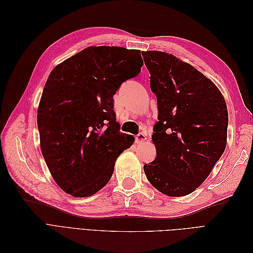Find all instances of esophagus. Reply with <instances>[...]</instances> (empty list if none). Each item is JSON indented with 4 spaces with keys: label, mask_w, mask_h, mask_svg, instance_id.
I'll return each instance as SVG.
<instances>
[{
    "label": "esophagus",
    "mask_w": 253,
    "mask_h": 253,
    "mask_svg": "<svg viewBox=\"0 0 253 253\" xmlns=\"http://www.w3.org/2000/svg\"><path fill=\"white\" fill-rule=\"evenodd\" d=\"M145 139H147V134L143 133V132H140V133H138V134H137V135L135 136V141H136L137 143H141V142H143Z\"/></svg>",
    "instance_id": "esophagus-1"
}]
</instances>
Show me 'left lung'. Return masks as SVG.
I'll list each match as a JSON object with an SVG mask.
<instances>
[{
	"label": "left lung",
	"instance_id": "8db88e82",
	"mask_svg": "<svg viewBox=\"0 0 253 253\" xmlns=\"http://www.w3.org/2000/svg\"><path fill=\"white\" fill-rule=\"evenodd\" d=\"M142 57L158 110L152 135L157 155L143 170L162 193L185 196L223 155L227 105L215 84L192 65L164 51H143Z\"/></svg>",
	"mask_w": 253,
	"mask_h": 253
}]
</instances>
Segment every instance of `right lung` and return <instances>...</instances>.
Returning <instances> with one entry per match:
<instances>
[{"label": "right lung", "instance_id": "right-lung-1", "mask_svg": "<svg viewBox=\"0 0 253 253\" xmlns=\"http://www.w3.org/2000/svg\"><path fill=\"white\" fill-rule=\"evenodd\" d=\"M143 65L140 50L90 46L51 71L38 110L42 154L66 193L86 197L112 177L117 157L134 142L120 132L113 97Z\"/></svg>", "mask_w": 253, "mask_h": 253}]
</instances>
